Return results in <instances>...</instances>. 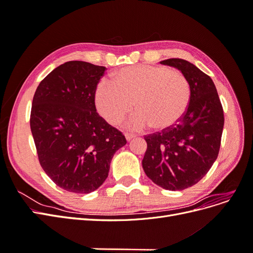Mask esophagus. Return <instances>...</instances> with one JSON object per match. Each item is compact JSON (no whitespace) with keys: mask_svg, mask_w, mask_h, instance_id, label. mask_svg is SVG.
<instances>
[{"mask_svg":"<svg viewBox=\"0 0 253 253\" xmlns=\"http://www.w3.org/2000/svg\"><path fill=\"white\" fill-rule=\"evenodd\" d=\"M134 137H135V135H133V134H129V133H126V138L127 141L132 140V139L134 138Z\"/></svg>","mask_w":253,"mask_h":253,"instance_id":"esophagus-1","label":"esophagus"}]
</instances>
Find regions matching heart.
Masks as SVG:
<instances>
[{"instance_id": "obj_1", "label": "heart", "mask_w": 253, "mask_h": 253, "mask_svg": "<svg viewBox=\"0 0 253 253\" xmlns=\"http://www.w3.org/2000/svg\"><path fill=\"white\" fill-rule=\"evenodd\" d=\"M191 99L186 75L159 65L127 66L113 76V83L102 80L95 93L96 108L112 125L119 124L134 108L138 110L128 127L141 129L152 126L166 131L185 116Z\"/></svg>"}]
</instances>
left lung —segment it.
Returning <instances> with one entry per match:
<instances>
[{
  "mask_svg": "<svg viewBox=\"0 0 253 253\" xmlns=\"http://www.w3.org/2000/svg\"><path fill=\"white\" fill-rule=\"evenodd\" d=\"M186 75L191 99L183 118L166 131L144 136L148 149L142 168L148 177L166 190L192 187L215 162L224 127V111L215 85L208 75L178 58L160 62Z\"/></svg>",
  "mask_w": 253,
  "mask_h": 253,
  "instance_id": "1",
  "label": "left lung"
}]
</instances>
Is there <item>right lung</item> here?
Here are the masks:
<instances>
[{"label": "right lung", "mask_w": 253, "mask_h": 253, "mask_svg": "<svg viewBox=\"0 0 253 253\" xmlns=\"http://www.w3.org/2000/svg\"><path fill=\"white\" fill-rule=\"evenodd\" d=\"M104 66L68 61L37 87L30 129L48 177L68 192L86 194L106 179L125 135L96 112L95 93Z\"/></svg>", "instance_id": "right-lung-1"}]
</instances>
